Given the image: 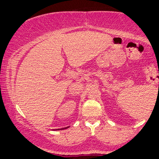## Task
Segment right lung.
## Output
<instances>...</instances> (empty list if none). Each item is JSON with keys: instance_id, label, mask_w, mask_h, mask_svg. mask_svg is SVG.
<instances>
[{"instance_id": "obj_1", "label": "right lung", "mask_w": 159, "mask_h": 159, "mask_svg": "<svg viewBox=\"0 0 159 159\" xmlns=\"http://www.w3.org/2000/svg\"><path fill=\"white\" fill-rule=\"evenodd\" d=\"M67 128H69V127H66V128H63V129H67Z\"/></svg>"}]
</instances>
